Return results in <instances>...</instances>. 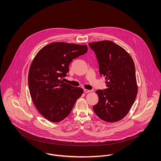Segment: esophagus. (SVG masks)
<instances>
[{
	"instance_id": "esophagus-1",
	"label": "esophagus",
	"mask_w": 161,
	"mask_h": 161,
	"mask_svg": "<svg viewBox=\"0 0 161 161\" xmlns=\"http://www.w3.org/2000/svg\"><path fill=\"white\" fill-rule=\"evenodd\" d=\"M92 91V90H88V89H84V92H85V93H89V92H91Z\"/></svg>"
}]
</instances>
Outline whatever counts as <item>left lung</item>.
Wrapping results in <instances>:
<instances>
[{
  "label": "left lung",
  "instance_id": "1",
  "mask_svg": "<svg viewBox=\"0 0 161 161\" xmlns=\"http://www.w3.org/2000/svg\"><path fill=\"white\" fill-rule=\"evenodd\" d=\"M89 45L96 54L99 73L105 76L107 86L96 91L99 102L93 110L102 120L117 122L127 114L136 98L134 62L123 48L110 40L91 42Z\"/></svg>",
  "mask_w": 161,
  "mask_h": 161
}]
</instances>
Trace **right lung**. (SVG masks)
Returning <instances> with one entry per match:
<instances>
[{
  "instance_id": "obj_1",
  "label": "right lung",
  "mask_w": 161,
  "mask_h": 161,
  "mask_svg": "<svg viewBox=\"0 0 161 161\" xmlns=\"http://www.w3.org/2000/svg\"><path fill=\"white\" fill-rule=\"evenodd\" d=\"M87 51L86 45L53 42L37 53L31 64L28 85L37 110L47 120L60 122L72 111L83 93L81 87L62 81L73 59Z\"/></svg>"
}]
</instances>
